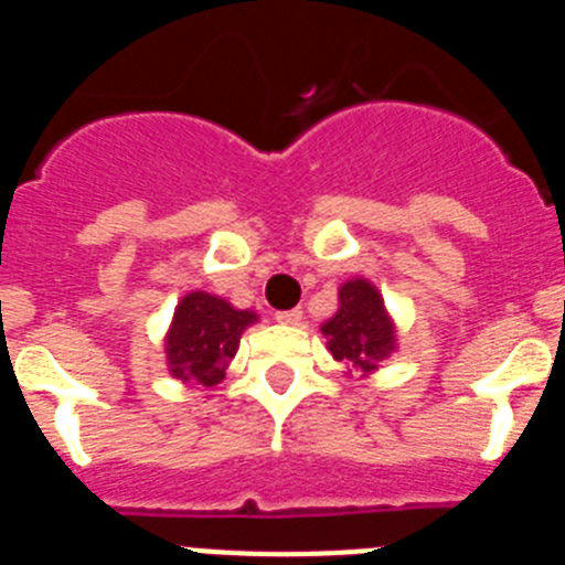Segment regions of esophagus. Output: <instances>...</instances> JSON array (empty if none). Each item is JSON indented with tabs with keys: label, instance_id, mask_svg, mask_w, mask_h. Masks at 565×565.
Wrapping results in <instances>:
<instances>
[{
	"label": "esophagus",
	"instance_id": "obj_1",
	"mask_svg": "<svg viewBox=\"0 0 565 565\" xmlns=\"http://www.w3.org/2000/svg\"><path fill=\"white\" fill-rule=\"evenodd\" d=\"M301 318H303V312L298 310H281V312H276V321L278 323H289V327H296V323H301Z\"/></svg>",
	"mask_w": 565,
	"mask_h": 565
}]
</instances>
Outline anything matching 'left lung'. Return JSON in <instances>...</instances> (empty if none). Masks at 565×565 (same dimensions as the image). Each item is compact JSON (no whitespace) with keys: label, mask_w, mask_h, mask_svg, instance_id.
Listing matches in <instances>:
<instances>
[{"label":"left lung","mask_w":565,"mask_h":565,"mask_svg":"<svg viewBox=\"0 0 565 565\" xmlns=\"http://www.w3.org/2000/svg\"><path fill=\"white\" fill-rule=\"evenodd\" d=\"M321 332L332 358L361 375H372L398 347L384 298L366 278H350L341 284L338 312L330 321H323Z\"/></svg>","instance_id":"8db88e82"}]
</instances>
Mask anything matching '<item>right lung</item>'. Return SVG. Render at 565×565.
Wrapping results in <instances>:
<instances>
[{
    "instance_id": "right-lung-1",
    "label": "right lung",
    "mask_w": 565,
    "mask_h": 565,
    "mask_svg": "<svg viewBox=\"0 0 565 565\" xmlns=\"http://www.w3.org/2000/svg\"><path fill=\"white\" fill-rule=\"evenodd\" d=\"M255 321V312L235 310L224 298L201 289L188 292L175 307L173 323L164 338L167 370L188 384H222L244 330Z\"/></svg>"
}]
</instances>
